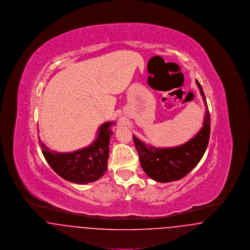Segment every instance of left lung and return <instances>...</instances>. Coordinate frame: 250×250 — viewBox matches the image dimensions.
I'll use <instances>...</instances> for the list:
<instances>
[{"label": "left lung", "instance_id": "obj_1", "mask_svg": "<svg viewBox=\"0 0 250 250\" xmlns=\"http://www.w3.org/2000/svg\"><path fill=\"white\" fill-rule=\"evenodd\" d=\"M196 83L201 92L206 110L202 129L195 137L177 147L155 148L147 146L133 136L143 170L156 182L168 183L185 177L197 166L206 151L210 138V112L202 86L198 81H196Z\"/></svg>", "mask_w": 250, "mask_h": 250}]
</instances>
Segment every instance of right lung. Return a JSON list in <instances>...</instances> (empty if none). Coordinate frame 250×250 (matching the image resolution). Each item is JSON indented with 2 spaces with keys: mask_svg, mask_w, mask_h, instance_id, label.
<instances>
[{
  "mask_svg": "<svg viewBox=\"0 0 250 250\" xmlns=\"http://www.w3.org/2000/svg\"><path fill=\"white\" fill-rule=\"evenodd\" d=\"M113 124L107 122L100 125L94 143L72 153L50 151L39 139L42 153L48 165L62 178L75 184L93 183L102 177L107 170L108 145L112 135L110 126Z\"/></svg>",
  "mask_w": 250,
  "mask_h": 250,
  "instance_id": "right-lung-1",
  "label": "right lung"
}]
</instances>
